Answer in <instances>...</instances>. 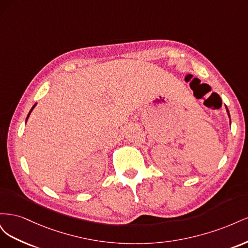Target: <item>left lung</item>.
Here are the masks:
<instances>
[{
    "label": "left lung",
    "instance_id": "obj_1",
    "mask_svg": "<svg viewBox=\"0 0 248 248\" xmlns=\"http://www.w3.org/2000/svg\"><path fill=\"white\" fill-rule=\"evenodd\" d=\"M227 111H228V115H229V117H230V112H229V109H228V108H227Z\"/></svg>",
    "mask_w": 248,
    "mask_h": 248
}]
</instances>
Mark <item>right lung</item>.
Wrapping results in <instances>:
<instances>
[{"label": "right lung", "instance_id": "1", "mask_svg": "<svg viewBox=\"0 0 248 248\" xmlns=\"http://www.w3.org/2000/svg\"><path fill=\"white\" fill-rule=\"evenodd\" d=\"M35 106H36V104H34V107H33V108H31V110H30V112H29V115H28V117H27V120H28V118H29V116H30V114H31V111H32V110H33V108H35Z\"/></svg>", "mask_w": 248, "mask_h": 248}]
</instances>
